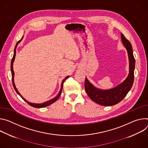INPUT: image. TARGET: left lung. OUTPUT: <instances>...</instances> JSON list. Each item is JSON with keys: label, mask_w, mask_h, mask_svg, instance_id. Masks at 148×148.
Instances as JSON below:
<instances>
[{"label": "left lung", "mask_w": 148, "mask_h": 148, "mask_svg": "<svg viewBox=\"0 0 148 148\" xmlns=\"http://www.w3.org/2000/svg\"><path fill=\"white\" fill-rule=\"evenodd\" d=\"M121 39L129 56V73L127 78L116 87L105 90L96 88L89 82L86 77L85 78V89L88 95L93 102L102 106H112L120 102L126 96L134 84L135 60L132 47L130 42L122 34H121Z\"/></svg>", "instance_id": "1"}]
</instances>
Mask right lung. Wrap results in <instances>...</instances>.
Returning a JSON list of instances; mask_svg holds the SVG:
<instances>
[{"instance_id":"right-lung-1","label":"right lung","mask_w":148,"mask_h":148,"mask_svg":"<svg viewBox=\"0 0 148 148\" xmlns=\"http://www.w3.org/2000/svg\"><path fill=\"white\" fill-rule=\"evenodd\" d=\"M22 39H23V37L22 38V39H21L20 40H19V41L17 42V43H16V46H15V47H14V54H13V58H12V61H11L10 69H11V72H12V84H13V88H14V89L15 91L16 92V93H17L18 95H19L21 96V97L22 98V99H23L25 102H27V103L30 106H32V107H34V108H44V107L47 106H49V105H51L52 103H54L55 101H56L58 99V98L59 97V96H60V95H61V92H62V89H63V83H64V82L65 81V80H66V79H67L69 77V76H68L67 77H66L63 80L62 82V84H61V89H60V92H59V94L58 95V96H57L56 97H55L54 99H51V100H50V101H47V102H45V103H32L29 102L28 101H27L26 99H25L24 98L21 96V95L19 93V92H18V90H17V89L16 88V86H15V85H14V80H13V77H14V71H13V62H14V58H15V56H16V47H17L19 43V42L22 40Z\"/></svg>"}]
</instances>
